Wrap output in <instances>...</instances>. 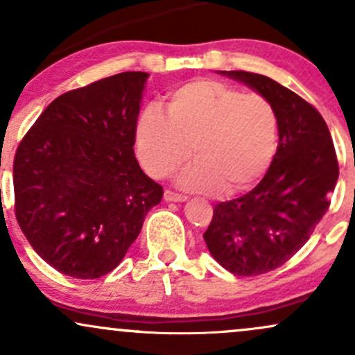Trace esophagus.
Wrapping results in <instances>:
<instances>
[{
	"label": "esophagus",
	"instance_id": "obj_1",
	"mask_svg": "<svg viewBox=\"0 0 355 355\" xmlns=\"http://www.w3.org/2000/svg\"><path fill=\"white\" fill-rule=\"evenodd\" d=\"M164 197H165L166 202H187L185 195L175 193V191H172V190H165Z\"/></svg>",
	"mask_w": 355,
	"mask_h": 355
}]
</instances>
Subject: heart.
I'll list each match as a JSON object with an SVG mask.
<instances>
[{"label":"heart","mask_w":355,"mask_h":355,"mask_svg":"<svg viewBox=\"0 0 355 355\" xmlns=\"http://www.w3.org/2000/svg\"><path fill=\"white\" fill-rule=\"evenodd\" d=\"M137 152L144 168L166 178L191 157L178 183L187 190L229 195L255 185L274 160L279 118L262 95L218 80H195L170 93L166 113L146 108L137 123Z\"/></svg>","instance_id":"1"}]
</instances>
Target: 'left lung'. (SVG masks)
I'll return each mask as SVG.
<instances>
[{"mask_svg":"<svg viewBox=\"0 0 355 355\" xmlns=\"http://www.w3.org/2000/svg\"><path fill=\"white\" fill-rule=\"evenodd\" d=\"M267 98L279 118V146L266 177L242 197L215 205L203 234L211 257L235 275L275 270L311 239L339 178L336 148L311 103L272 78L220 71Z\"/></svg>","mask_w":355,"mask_h":355,"instance_id":"obj_1","label":"left lung"}]
</instances>
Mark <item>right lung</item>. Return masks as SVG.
<instances>
[{
    "label": "right lung",
    "instance_id": "add662e5",
    "mask_svg": "<svg viewBox=\"0 0 355 355\" xmlns=\"http://www.w3.org/2000/svg\"><path fill=\"white\" fill-rule=\"evenodd\" d=\"M146 78L125 71L63 93L16 150V220L36 254L73 279L112 272L164 197L133 152Z\"/></svg>",
    "mask_w": 355,
    "mask_h": 355
}]
</instances>
